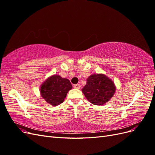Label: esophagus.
Segmentation results:
<instances>
[{"instance_id":"obj_1","label":"esophagus","mask_w":155,"mask_h":155,"mask_svg":"<svg viewBox=\"0 0 155 155\" xmlns=\"http://www.w3.org/2000/svg\"><path fill=\"white\" fill-rule=\"evenodd\" d=\"M74 88H76V89H80L81 85H79V84H76V85H74Z\"/></svg>"}]
</instances>
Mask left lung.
<instances>
[{"mask_svg": "<svg viewBox=\"0 0 155 155\" xmlns=\"http://www.w3.org/2000/svg\"><path fill=\"white\" fill-rule=\"evenodd\" d=\"M81 91L91 104L101 105L109 101L114 96L116 87L114 82L105 74H96L87 78V84Z\"/></svg>", "mask_w": 155, "mask_h": 155, "instance_id": "obj_1", "label": "left lung"}]
</instances>
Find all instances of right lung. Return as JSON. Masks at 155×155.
Instances as JSON below:
<instances>
[{
	"label": "right lung",
	"instance_id": "add662e5",
	"mask_svg": "<svg viewBox=\"0 0 155 155\" xmlns=\"http://www.w3.org/2000/svg\"><path fill=\"white\" fill-rule=\"evenodd\" d=\"M72 88V86L68 79L63 78L59 75H53L42 83L40 92L48 104L56 106L64 101L68 92Z\"/></svg>",
	"mask_w": 155,
	"mask_h": 155
}]
</instances>
